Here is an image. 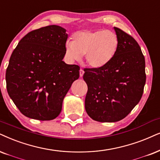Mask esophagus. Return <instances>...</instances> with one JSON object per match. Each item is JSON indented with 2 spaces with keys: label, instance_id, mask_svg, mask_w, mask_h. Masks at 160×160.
<instances>
[{
  "label": "esophagus",
  "instance_id": "obj_1",
  "mask_svg": "<svg viewBox=\"0 0 160 160\" xmlns=\"http://www.w3.org/2000/svg\"><path fill=\"white\" fill-rule=\"evenodd\" d=\"M83 74H84V71L82 69H80V76L82 77V76H83Z\"/></svg>",
  "mask_w": 160,
  "mask_h": 160
}]
</instances>
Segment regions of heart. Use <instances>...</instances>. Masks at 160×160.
Masks as SVG:
<instances>
[{
    "instance_id": "heart-1",
    "label": "heart",
    "mask_w": 160,
    "mask_h": 160,
    "mask_svg": "<svg viewBox=\"0 0 160 160\" xmlns=\"http://www.w3.org/2000/svg\"><path fill=\"white\" fill-rule=\"evenodd\" d=\"M118 36L110 30H83L72 35V41H66V55L68 60H80L84 54L90 67H103L113 59L118 49Z\"/></svg>"
}]
</instances>
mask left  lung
<instances>
[{
    "instance_id": "left-lung-1",
    "label": "left lung",
    "mask_w": 160,
    "mask_h": 160,
    "mask_svg": "<svg viewBox=\"0 0 160 160\" xmlns=\"http://www.w3.org/2000/svg\"><path fill=\"white\" fill-rule=\"evenodd\" d=\"M120 43L113 59L103 67L85 68L88 86L85 108L92 120L113 122L122 120L139 102L146 80L145 61L135 39L114 27Z\"/></svg>"
}]
</instances>
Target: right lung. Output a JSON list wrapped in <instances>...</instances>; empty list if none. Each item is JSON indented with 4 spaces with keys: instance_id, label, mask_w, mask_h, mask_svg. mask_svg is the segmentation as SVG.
I'll list each match as a JSON object with an SVG mask.
<instances>
[{
    "instance_id": "1",
    "label": "right lung",
    "mask_w": 160,
    "mask_h": 160,
    "mask_svg": "<svg viewBox=\"0 0 160 160\" xmlns=\"http://www.w3.org/2000/svg\"><path fill=\"white\" fill-rule=\"evenodd\" d=\"M66 30L51 25L33 30L20 40L6 72L7 92L23 115L38 120L55 119L80 67L62 61Z\"/></svg>"
}]
</instances>
